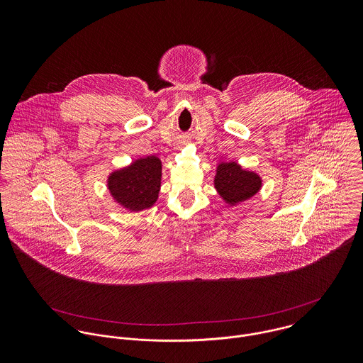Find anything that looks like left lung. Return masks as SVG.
Instances as JSON below:
<instances>
[{
	"mask_svg": "<svg viewBox=\"0 0 363 363\" xmlns=\"http://www.w3.org/2000/svg\"><path fill=\"white\" fill-rule=\"evenodd\" d=\"M213 183L219 196L230 206L249 200L261 189L259 174L243 170L236 162L220 163Z\"/></svg>",
	"mask_w": 363,
	"mask_h": 363,
	"instance_id": "8db88e82",
	"label": "left lung"
}]
</instances>
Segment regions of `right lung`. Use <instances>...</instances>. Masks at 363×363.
Returning a JSON list of instances; mask_svg holds the SVG:
<instances>
[{
	"label": "right lung",
	"instance_id": "1",
	"mask_svg": "<svg viewBox=\"0 0 363 363\" xmlns=\"http://www.w3.org/2000/svg\"><path fill=\"white\" fill-rule=\"evenodd\" d=\"M162 162L156 156L137 159L130 166L108 176L107 187L113 199L130 211H143L155 204L160 189Z\"/></svg>",
	"mask_w": 363,
	"mask_h": 363
}]
</instances>
